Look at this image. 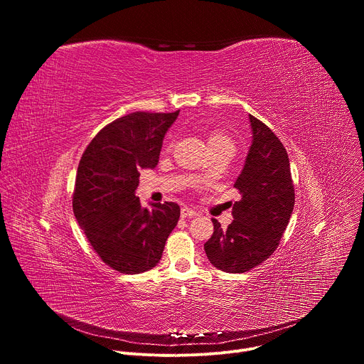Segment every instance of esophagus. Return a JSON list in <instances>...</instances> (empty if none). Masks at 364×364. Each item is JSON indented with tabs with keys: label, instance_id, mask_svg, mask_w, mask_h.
I'll use <instances>...</instances> for the list:
<instances>
[{
	"label": "esophagus",
	"instance_id": "34e87169",
	"mask_svg": "<svg viewBox=\"0 0 364 364\" xmlns=\"http://www.w3.org/2000/svg\"><path fill=\"white\" fill-rule=\"evenodd\" d=\"M197 213L194 212V210H191V209H188V207H183L181 209V218H193V216H196Z\"/></svg>",
	"mask_w": 364,
	"mask_h": 364
}]
</instances>
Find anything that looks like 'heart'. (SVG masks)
I'll return each instance as SVG.
<instances>
[{
    "label": "heart",
    "instance_id": "obj_1",
    "mask_svg": "<svg viewBox=\"0 0 364 364\" xmlns=\"http://www.w3.org/2000/svg\"><path fill=\"white\" fill-rule=\"evenodd\" d=\"M207 146H209V151L213 149H230L235 152V142L233 139L226 135L222 131H213L207 136ZM205 174H201V177H204Z\"/></svg>",
    "mask_w": 364,
    "mask_h": 364
}]
</instances>
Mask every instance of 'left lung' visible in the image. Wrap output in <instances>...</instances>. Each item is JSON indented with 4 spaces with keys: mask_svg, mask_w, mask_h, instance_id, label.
Wrapping results in <instances>:
<instances>
[{
    "mask_svg": "<svg viewBox=\"0 0 364 364\" xmlns=\"http://www.w3.org/2000/svg\"><path fill=\"white\" fill-rule=\"evenodd\" d=\"M252 144L235 181L240 200L233 204V222L204 243L210 264L225 272L243 274L262 264L279 245L289 223L295 193L285 146L262 122L249 115Z\"/></svg>",
    "mask_w": 364,
    "mask_h": 364,
    "instance_id": "obj_1",
    "label": "left lung"
}]
</instances>
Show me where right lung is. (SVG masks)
<instances>
[{"mask_svg":"<svg viewBox=\"0 0 364 364\" xmlns=\"http://www.w3.org/2000/svg\"><path fill=\"white\" fill-rule=\"evenodd\" d=\"M171 114L134 112L111 122L85 149L73 193L75 218L95 252L121 274H141L160 262L180 219L173 201L142 207L135 190L141 168L159 164Z\"/></svg>","mask_w":364,"mask_h":364,"instance_id":"add662e5","label":"right lung"}]
</instances>
